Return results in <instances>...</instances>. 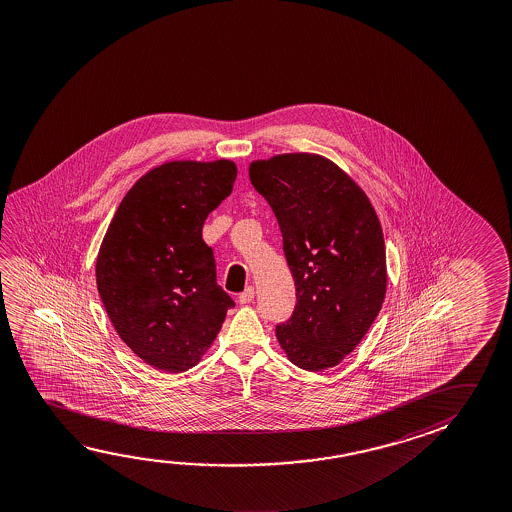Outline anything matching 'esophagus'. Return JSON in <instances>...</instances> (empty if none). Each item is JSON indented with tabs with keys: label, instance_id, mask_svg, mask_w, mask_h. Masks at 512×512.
I'll list each match as a JSON object with an SVG mask.
<instances>
[{
	"label": "esophagus",
	"instance_id": "obj_1",
	"mask_svg": "<svg viewBox=\"0 0 512 512\" xmlns=\"http://www.w3.org/2000/svg\"><path fill=\"white\" fill-rule=\"evenodd\" d=\"M253 296H255V291H253V287H246L243 293L239 294V303H250L253 300Z\"/></svg>",
	"mask_w": 512,
	"mask_h": 512
}]
</instances>
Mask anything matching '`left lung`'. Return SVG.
<instances>
[{"mask_svg":"<svg viewBox=\"0 0 512 512\" xmlns=\"http://www.w3.org/2000/svg\"><path fill=\"white\" fill-rule=\"evenodd\" d=\"M250 180L277 216L296 285L277 327L287 359L307 371L355 350L386 298V244L377 212L352 176L316 153L253 160Z\"/></svg>","mask_w":512,"mask_h":512,"instance_id":"8db88e82","label":"left lung"}]
</instances>
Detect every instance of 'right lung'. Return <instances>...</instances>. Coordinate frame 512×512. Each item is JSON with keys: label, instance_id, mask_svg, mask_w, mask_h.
I'll return each mask as SVG.
<instances>
[{"label": "right lung", "instance_id": "right-lung-1", "mask_svg": "<svg viewBox=\"0 0 512 512\" xmlns=\"http://www.w3.org/2000/svg\"><path fill=\"white\" fill-rule=\"evenodd\" d=\"M232 160H171L135 182L119 203L96 259L110 323L159 371L202 361L235 303L218 282L203 221L234 189Z\"/></svg>", "mask_w": 512, "mask_h": 512}]
</instances>
